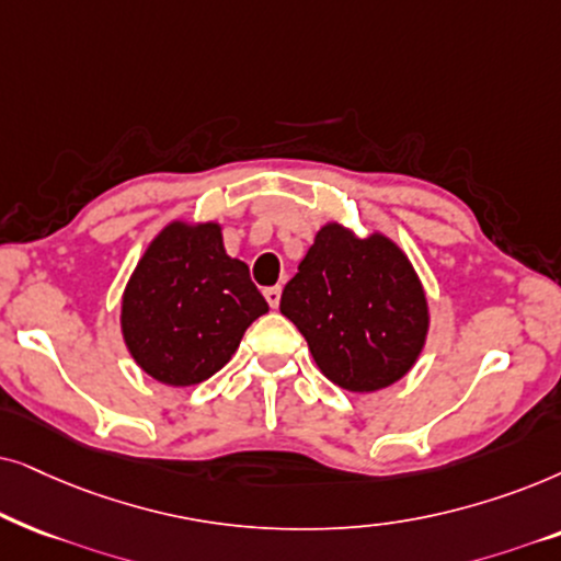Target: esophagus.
I'll list each match as a JSON object with an SVG mask.
<instances>
[{"instance_id":"34e87169","label":"esophagus","mask_w":561,"mask_h":561,"mask_svg":"<svg viewBox=\"0 0 561 561\" xmlns=\"http://www.w3.org/2000/svg\"><path fill=\"white\" fill-rule=\"evenodd\" d=\"M264 297H266V302L276 310V308H279V300H282V287H266Z\"/></svg>"}]
</instances>
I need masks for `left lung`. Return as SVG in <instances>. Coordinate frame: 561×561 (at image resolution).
<instances>
[{
	"label": "left lung",
	"instance_id": "1",
	"mask_svg": "<svg viewBox=\"0 0 561 561\" xmlns=\"http://www.w3.org/2000/svg\"><path fill=\"white\" fill-rule=\"evenodd\" d=\"M282 316L305 335L323 377L348 392L400 382L421 358L431 310L408 253L371 230L328 220L285 285Z\"/></svg>",
	"mask_w": 561,
	"mask_h": 561
}]
</instances>
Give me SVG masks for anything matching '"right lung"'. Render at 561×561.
I'll return each instance as SVG.
<instances>
[{
    "mask_svg": "<svg viewBox=\"0 0 561 561\" xmlns=\"http://www.w3.org/2000/svg\"><path fill=\"white\" fill-rule=\"evenodd\" d=\"M268 305L249 266L222 245L218 220H169L146 245L119 300L133 362L169 387L210 379Z\"/></svg>",
    "mask_w": 561,
    "mask_h": 561,
    "instance_id": "right-lung-1",
    "label": "right lung"
}]
</instances>
